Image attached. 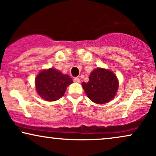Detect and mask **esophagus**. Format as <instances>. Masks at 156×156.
I'll use <instances>...</instances> for the list:
<instances>
[{
	"mask_svg": "<svg viewBox=\"0 0 156 156\" xmlns=\"http://www.w3.org/2000/svg\"><path fill=\"white\" fill-rule=\"evenodd\" d=\"M74 81L75 82H80V79L79 78V77H74Z\"/></svg>",
	"mask_w": 156,
	"mask_h": 156,
	"instance_id": "esophagus-1",
	"label": "esophagus"
}]
</instances>
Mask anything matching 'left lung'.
Returning <instances> with one entry per match:
<instances>
[{"mask_svg":"<svg viewBox=\"0 0 156 156\" xmlns=\"http://www.w3.org/2000/svg\"><path fill=\"white\" fill-rule=\"evenodd\" d=\"M82 85L86 95L92 101L98 104H104L115 97L119 82L113 72L98 68L90 74L88 82H82Z\"/></svg>","mask_w":156,"mask_h":156,"instance_id":"8db88e82","label":"left lung"}]
</instances>
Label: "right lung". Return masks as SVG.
I'll list each match as a JSON object with an SVG mask.
<instances>
[{
  "instance_id": "1",
  "label": "right lung",
  "mask_w": 156,
  "mask_h": 156,
  "mask_svg": "<svg viewBox=\"0 0 156 156\" xmlns=\"http://www.w3.org/2000/svg\"><path fill=\"white\" fill-rule=\"evenodd\" d=\"M72 83V79L68 74H63L54 68L42 71L35 79L37 93L46 101H55L61 98Z\"/></svg>"
}]
</instances>
